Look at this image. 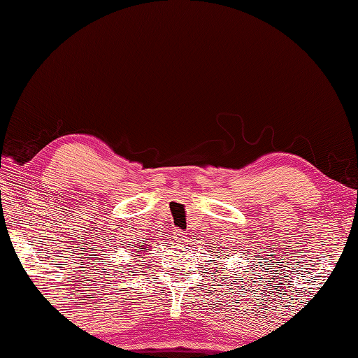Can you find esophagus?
Instances as JSON below:
<instances>
[{
    "label": "esophagus",
    "mask_w": 358,
    "mask_h": 358,
    "mask_svg": "<svg viewBox=\"0 0 358 358\" xmlns=\"http://www.w3.org/2000/svg\"><path fill=\"white\" fill-rule=\"evenodd\" d=\"M175 235H177V237H175V238H177L180 243H183V241L186 240V234L183 232V230H177V234H175Z\"/></svg>",
    "instance_id": "obj_1"
}]
</instances>
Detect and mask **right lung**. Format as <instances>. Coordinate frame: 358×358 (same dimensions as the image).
<instances>
[{"mask_svg":"<svg viewBox=\"0 0 358 358\" xmlns=\"http://www.w3.org/2000/svg\"><path fill=\"white\" fill-rule=\"evenodd\" d=\"M143 250V248H138V250H137V252H141Z\"/></svg>","mask_w":358,"mask_h":358,"instance_id":"1","label":"right lung"}]
</instances>
